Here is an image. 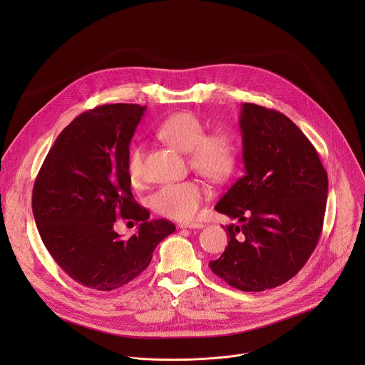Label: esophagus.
Segmentation results:
<instances>
[{"instance_id":"obj_1","label":"esophagus","mask_w":365,"mask_h":365,"mask_svg":"<svg viewBox=\"0 0 365 365\" xmlns=\"http://www.w3.org/2000/svg\"><path fill=\"white\" fill-rule=\"evenodd\" d=\"M180 228H189V230H200L203 228V224H199V222H183V224H179Z\"/></svg>"}]
</instances>
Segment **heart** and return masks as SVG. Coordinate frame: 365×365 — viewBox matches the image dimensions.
Returning a JSON list of instances; mask_svg holds the SVG:
<instances>
[{"label": "heart", "mask_w": 365, "mask_h": 365, "mask_svg": "<svg viewBox=\"0 0 365 365\" xmlns=\"http://www.w3.org/2000/svg\"><path fill=\"white\" fill-rule=\"evenodd\" d=\"M203 123L192 113H176L168 117L155 134L173 148L189 153L193 170L206 179L222 182L235 169L238 147L235 137L228 131L205 134ZM143 147L131 150L127 160V173L133 182L143 178ZM207 197V189L196 182L186 180L162 186L151 196L155 212L176 221H192Z\"/></svg>", "instance_id": "b5f03b06"}]
</instances>
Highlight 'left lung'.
Here are the masks:
<instances>
[{
    "label": "left lung",
    "instance_id": "8db88e82",
    "mask_svg": "<svg viewBox=\"0 0 365 365\" xmlns=\"http://www.w3.org/2000/svg\"><path fill=\"white\" fill-rule=\"evenodd\" d=\"M244 176L215 210L230 242L211 270L244 292L277 287L296 276L322 232L328 175L319 155L284 114L242 103L240 115Z\"/></svg>",
    "mask_w": 365,
    "mask_h": 365
}]
</instances>
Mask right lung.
Masks as SVG:
<instances>
[{
	"instance_id": "1",
	"label": "right lung",
	"mask_w": 365,
	"mask_h": 365,
	"mask_svg": "<svg viewBox=\"0 0 365 365\" xmlns=\"http://www.w3.org/2000/svg\"><path fill=\"white\" fill-rule=\"evenodd\" d=\"M145 107L111 103L76 117L46 155L33 187V215L41 241L75 282L102 292L135 279L158 244L176 227L153 220L133 197L127 173L130 143ZM117 217L140 222L123 240Z\"/></svg>"
}]
</instances>
